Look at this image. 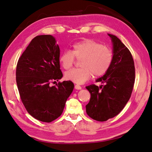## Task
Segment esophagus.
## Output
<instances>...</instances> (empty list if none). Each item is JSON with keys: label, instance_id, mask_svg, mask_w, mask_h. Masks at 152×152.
I'll return each instance as SVG.
<instances>
[{"label": "esophagus", "instance_id": "obj_1", "mask_svg": "<svg viewBox=\"0 0 152 152\" xmlns=\"http://www.w3.org/2000/svg\"><path fill=\"white\" fill-rule=\"evenodd\" d=\"M75 89L80 90V89H82V87L80 86H79V85L77 84V85H75Z\"/></svg>", "mask_w": 152, "mask_h": 152}]
</instances>
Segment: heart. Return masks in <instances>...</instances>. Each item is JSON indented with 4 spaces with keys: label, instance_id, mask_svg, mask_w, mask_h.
<instances>
[{
    "label": "heart",
    "instance_id": "1",
    "mask_svg": "<svg viewBox=\"0 0 152 152\" xmlns=\"http://www.w3.org/2000/svg\"><path fill=\"white\" fill-rule=\"evenodd\" d=\"M76 59L80 61L78 69L68 71L64 74L66 80L76 83H84L91 78L101 76L107 72L113 60L112 51L97 42L86 39L74 44L71 51L60 55L59 61L64 70L73 66Z\"/></svg>",
    "mask_w": 152,
    "mask_h": 152
}]
</instances>
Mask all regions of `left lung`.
<instances>
[{
    "instance_id": "8db88e82",
    "label": "left lung",
    "mask_w": 152,
    "mask_h": 152,
    "mask_svg": "<svg viewBox=\"0 0 152 152\" xmlns=\"http://www.w3.org/2000/svg\"><path fill=\"white\" fill-rule=\"evenodd\" d=\"M113 44V60L107 72L95 84L86 86L91 98L86 106L90 118L105 121L117 115L129 100L135 80V68L131 53L115 35L108 34Z\"/></svg>"
}]
</instances>
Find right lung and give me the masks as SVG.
<instances>
[{"instance_id":"1","label":"right lung","mask_w":152,"mask_h":152,"mask_svg":"<svg viewBox=\"0 0 152 152\" xmlns=\"http://www.w3.org/2000/svg\"><path fill=\"white\" fill-rule=\"evenodd\" d=\"M60 49L50 34L34 37L19 58L16 83L21 101L28 114L40 121L50 123L62 114L74 85L71 81L59 82Z\"/></svg>"}]
</instances>
